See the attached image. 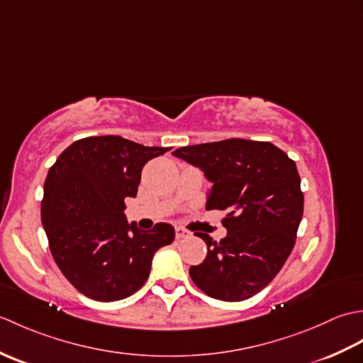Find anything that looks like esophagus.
Listing matches in <instances>:
<instances>
[{
    "label": "esophagus",
    "instance_id": "34e87169",
    "mask_svg": "<svg viewBox=\"0 0 363 363\" xmlns=\"http://www.w3.org/2000/svg\"><path fill=\"white\" fill-rule=\"evenodd\" d=\"M189 235H190L189 230H186L181 226H176V238H177V240H181V238H186Z\"/></svg>",
    "mask_w": 363,
    "mask_h": 363
}]
</instances>
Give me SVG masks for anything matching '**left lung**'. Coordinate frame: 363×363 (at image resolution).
<instances>
[{
  "instance_id": "1",
  "label": "left lung",
  "mask_w": 363,
  "mask_h": 363,
  "mask_svg": "<svg viewBox=\"0 0 363 363\" xmlns=\"http://www.w3.org/2000/svg\"><path fill=\"white\" fill-rule=\"evenodd\" d=\"M173 156L201 169L212 187L206 209L226 211L228 235L207 245L191 281L220 301H245L274 279L295 246L304 196L296 164L269 142L245 138L182 146Z\"/></svg>"
}]
</instances>
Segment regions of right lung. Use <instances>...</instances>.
Masks as SVG:
<instances>
[{
  "label": "right lung",
  "mask_w": 363,
  "mask_h": 363,
  "mask_svg": "<svg viewBox=\"0 0 363 363\" xmlns=\"http://www.w3.org/2000/svg\"><path fill=\"white\" fill-rule=\"evenodd\" d=\"M168 150L118 135L87 137L50 168L42 225L60 272L87 298L111 303L130 296L148 279L156 251L174 240L168 223L142 230L125 215L142 168Z\"/></svg>",
  "instance_id": "right-lung-1"
}]
</instances>
